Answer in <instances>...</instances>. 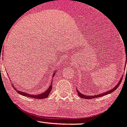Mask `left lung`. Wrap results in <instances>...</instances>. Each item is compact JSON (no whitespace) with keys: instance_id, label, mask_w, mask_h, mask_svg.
<instances>
[{"instance_id":"obj_1","label":"left lung","mask_w":127,"mask_h":127,"mask_svg":"<svg viewBox=\"0 0 127 127\" xmlns=\"http://www.w3.org/2000/svg\"><path fill=\"white\" fill-rule=\"evenodd\" d=\"M125 50H126V49H125ZM125 54H126V55H127V57H126V64H127V50H126V52H125ZM122 80V78H120V82H119L117 84V85H116V86H115V87L113 88V89H111V90H108V92H104V93H103H103H102V94H99V95H95V96H94V95H92V96H87V95H83V94H81V93H80L78 91V90H77V93H78V96H80V97L82 98L92 99V98H96V97H100V96H104V95H107V94H110V93L113 92V91H115V90L116 89H117V88L119 87V85H120V84H121Z\"/></svg>"}]
</instances>
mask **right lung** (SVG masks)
Instances as JSON below:
<instances>
[{
	"label": "right lung",
	"instance_id": "obj_1",
	"mask_svg": "<svg viewBox=\"0 0 127 127\" xmlns=\"http://www.w3.org/2000/svg\"><path fill=\"white\" fill-rule=\"evenodd\" d=\"M54 73H55V71L54 72ZM54 75H55V73H54ZM52 84H50V87H49V88L48 89V90H47V91L45 92L44 93H42V94H40V95H31V94H29L28 93H25V92H21V91H19V90H17L16 89V91L19 94H20V95H24V96H29V97H31V98H36V99H42V98H45L47 97L48 96H49V94H50V92H51L52 90Z\"/></svg>",
	"mask_w": 127,
	"mask_h": 127
}]
</instances>
